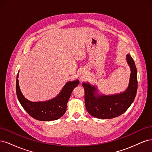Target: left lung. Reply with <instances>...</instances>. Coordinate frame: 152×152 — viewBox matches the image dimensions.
I'll use <instances>...</instances> for the list:
<instances>
[{"label": "left lung", "instance_id": "left-lung-1", "mask_svg": "<svg viewBox=\"0 0 152 152\" xmlns=\"http://www.w3.org/2000/svg\"><path fill=\"white\" fill-rule=\"evenodd\" d=\"M126 59L131 68L129 83L127 89L113 95H99L97 89L89 83L82 84L85 91V104L87 111L94 117L107 119L120 116L130 107L135 99L137 89V69L130 54Z\"/></svg>", "mask_w": 152, "mask_h": 152}]
</instances>
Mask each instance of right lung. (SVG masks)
<instances>
[{
	"label": "right lung",
	"instance_id": "1",
	"mask_svg": "<svg viewBox=\"0 0 152 152\" xmlns=\"http://www.w3.org/2000/svg\"><path fill=\"white\" fill-rule=\"evenodd\" d=\"M16 77V91L18 100L21 106L31 117L41 121L57 120L65 114L66 104L73 89L79 84V80L69 81L63 87L59 94L54 98L46 102H32L24 97L21 93Z\"/></svg>",
	"mask_w": 152,
	"mask_h": 152
}]
</instances>
